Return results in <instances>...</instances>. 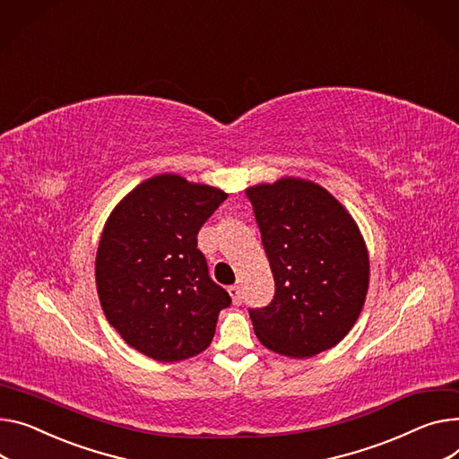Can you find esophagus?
Listing matches in <instances>:
<instances>
[{
  "mask_svg": "<svg viewBox=\"0 0 459 459\" xmlns=\"http://www.w3.org/2000/svg\"><path fill=\"white\" fill-rule=\"evenodd\" d=\"M229 293H230V297H232V302H234V304H239V302H241V288H239V286H236V284L230 286V288H229Z\"/></svg>",
  "mask_w": 459,
  "mask_h": 459,
  "instance_id": "esophagus-1",
  "label": "esophagus"
}]
</instances>
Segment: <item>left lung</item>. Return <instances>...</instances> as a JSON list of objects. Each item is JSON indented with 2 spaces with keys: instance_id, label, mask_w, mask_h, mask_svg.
Here are the masks:
<instances>
[{
  "instance_id": "8db88e82",
  "label": "left lung",
  "mask_w": 459,
  "mask_h": 459,
  "mask_svg": "<svg viewBox=\"0 0 459 459\" xmlns=\"http://www.w3.org/2000/svg\"><path fill=\"white\" fill-rule=\"evenodd\" d=\"M274 279L249 316L273 352L312 358L354 326L369 290V253L347 208L312 180L284 177L246 190Z\"/></svg>"
}]
</instances>
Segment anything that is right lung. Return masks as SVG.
<instances>
[{
    "label": "right lung",
    "instance_id": "obj_1",
    "mask_svg": "<svg viewBox=\"0 0 459 459\" xmlns=\"http://www.w3.org/2000/svg\"><path fill=\"white\" fill-rule=\"evenodd\" d=\"M227 194L175 173L151 177L121 199L103 227L96 286L107 321L157 361L203 352L229 293L210 279L197 232Z\"/></svg>",
    "mask_w": 459,
    "mask_h": 459
}]
</instances>
